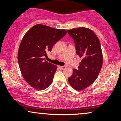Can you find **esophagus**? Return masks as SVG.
I'll return each mask as SVG.
<instances>
[{"instance_id":"obj_1","label":"esophagus","mask_w":121,"mask_h":121,"mask_svg":"<svg viewBox=\"0 0 121 121\" xmlns=\"http://www.w3.org/2000/svg\"><path fill=\"white\" fill-rule=\"evenodd\" d=\"M59 68L60 69H62V70H63V69L66 68V66H59Z\"/></svg>"}]
</instances>
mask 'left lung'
I'll list each match as a JSON object with an SVG mask.
<instances>
[{
	"label": "left lung",
	"instance_id": "left-lung-1",
	"mask_svg": "<svg viewBox=\"0 0 121 121\" xmlns=\"http://www.w3.org/2000/svg\"><path fill=\"white\" fill-rule=\"evenodd\" d=\"M67 32L74 40L76 54L82 59L78 69H73L68 81L74 89L81 91L92 84L100 72L103 61L100 41L95 33L86 28Z\"/></svg>",
	"mask_w": 121,
	"mask_h": 121
}]
</instances>
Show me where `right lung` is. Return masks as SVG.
Instances as JSON below:
<instances>
[{"label": "right lung", "instance_id": "obj_1", "mask_svg": "<svg viewBox=\"0 0 121 121\" xmlns=\"http://www.w3.org/2000/svg\"><path fill=\"white\" fill-rule=\"evenodd\" d=\"M66 34L65 30L37 24L22 39L17 55L19 67L26 82L35 89L42 91L52 83L57 66L45 61V57Z\"/></svg>", "mask_w": 121, "mask_h": 121}]
</instances>
